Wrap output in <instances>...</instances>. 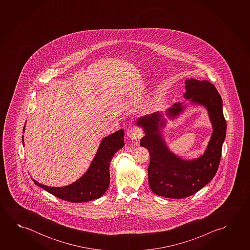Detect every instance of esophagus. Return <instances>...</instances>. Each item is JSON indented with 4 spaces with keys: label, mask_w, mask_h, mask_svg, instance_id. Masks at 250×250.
<instances>
[{
    "label": "esophagus",
    "mask_w": 250,
    "mask_h": 250,
    "mask_svg": "<svg viewBox=\"0 0 250 250\" xmlns=\"http://www.w3.org/2000/svg\"><path fill=\"white\" fill-rule=\"evenodd\" d=\"M127 136L131 140H139L142 138V132L137 127H131L127 130Z\"/></svg>",
    "instance_id": "obj_1"
}]
</instances>
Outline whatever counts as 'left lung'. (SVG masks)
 I'll use <instances>...</instances> for the list:
<instances>
[{
  "label": "left lung",
  "mask_w": 250,
  "mask_h": 250,
  "mask_svg": "<svg viewBox=\"0 0 250 250\" xmlns=\"http://www.w3.org/2000/svg\"><path fill=\"white\" fill-rule=\"evenodd\" d=\"M184 98L190 99L192 104L204 106L213 126L208 147L200 158L183 160L169 150L161 132L167 122L162 112L140 117L136 122L146 134L140 140V146L150 153L149 187L157 195L171 199L191 196L213 180L220 164L227 131L222 99L213 83L208 80L188 78ZM185 108L182 103H176L168 108L166 115L169 119H175Z\"/></svg>",
  "instance_id": "obj_1"
}]
</instances>
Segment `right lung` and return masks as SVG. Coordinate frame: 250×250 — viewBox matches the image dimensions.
<instances>
[{
	"label": "right lung",
	"instance_id": "right-lung-1",
	"mask_svg": "<svg viewBox=\"0 0 250 250\" xmlns=\"http://www.w3.org/2000/svg\"><path fill=\"white\" fill-rule=\"evenodd\" d=\"M25 126L23 127L24 132ZM125 131L123 129L104 138L99 146L91 164L79 180L72 184L62 188H52L38 183H34L63 201L73 203L97 200L106 192L110 185V164L112 157L125 146ZM22 144L24 140L22 136Z\"/></svg>",
	"mask_w": 250,
	"mask_h": 250
}]
</instances>
